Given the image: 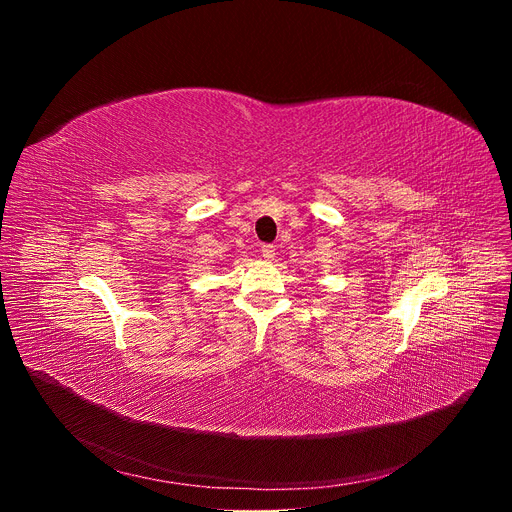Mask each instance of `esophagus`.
I'll list each match as a JSON object with an SVG mask.
<instances>
[{
	"mask_svg": "<svg viewBox=\"0 0 512 512\" xmlns=\"http://www.w3.org/2000/svg\"><path fill=\"white\" fill-rule=\"evenodd\" d=\"M261 253H263L265 259H273V257H275V247H273V245H263Z\"/></svg>",
	"mask_w": 512,
	"mask_h": 512,
	"instance_id": "esophagus-1",
	"label": "esophagus"
}]
</instances>
